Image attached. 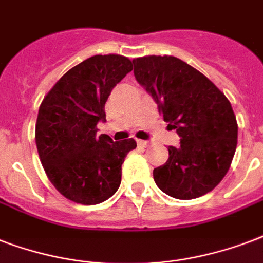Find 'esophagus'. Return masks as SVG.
Listing matches in <instances>:
<instances>
[{"label":"esophagus","instance_id":"obj_1","mask_svg":"<svg viewBox=\"0 0 263 263\" xmlns=\"http://www.w3.org/2000/svg\"><path fill=\"white\" fill-rule=\"evenodd\" d=\"M138 145L142 146V147H147V146H149V142H147V140H138Z\"/></svg>","mask_w":263,"mask_h":263}]
</instances>
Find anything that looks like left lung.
<instances>
[{"mask_svg": "<svg viewBox=\"0 0 263 263\" xmlns=\"http://www.w3.org/2000/svg\"><path fill=\"white\" fill-rule=\"evenodd\" d=\"M134 62L136 81L153 96L164 121L176 129L178 147L153 170L156 185L179 200L211 192L229 171L237 146V121L223 92L175 56H143Z\"/></svg>", "mask_w": 263, "mask_h": 263, "instance_id": "obj_1", "label": "left lung"}]
</instances>
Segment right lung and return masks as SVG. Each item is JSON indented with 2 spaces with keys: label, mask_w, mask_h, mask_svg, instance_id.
Here are the masks:
<instances>
[{
  "label": "right lung",
  "mask_w": 263,
  "mask_h": 263,
  "mask_svg": "<svg viewBox=\"0 0 263 263\" xmlns=\"http://www.w3.org/2000/svg\"><path fill=\"white\" fill-rule=\"evenodd\" d=\"M131 70L132 62L125 56L88 58L60 78L40 106L38 156L52 185L74 203H103L120 187L124 158L136 142L98 136L96 125L106 121L111 89Z\"/></svg>",
  "instance_id": "right-lung-1"
}]
</instances>
